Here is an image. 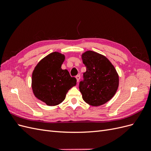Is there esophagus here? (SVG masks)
<instances>
[{
    "instance_id": "1",
    "label": "esophagus",
    "mask_w": 151,
    "mask_h": 151,
    "mask_svg": "<svg viewBox=\"0 0 151 151\" xmlns=\"http://www.w3.org/2000/svg\"><path fill=\"white\" fill-rule=\"evenodd\" d=\"M76 79H77V83H78V82H79V80H80L81 77H80L79 75H77V76L76 77Z\"/></svg>"
}]
</instances>
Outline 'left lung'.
<instances>
[{"label": "left lung", "mask_w": 151, "mask_h": 151, "mask_svg": "<svg viewBox=\"0 0 151 151\" xmlns=\"http://www.w3.org/2000/svg\"><path fill=\"white\" fill-rule=\"evenodd\" d=\"M86 71L79 90L84 101L93 106H99L109 101L116 93L119 76L113 65L103 55L93 51L82 54Z\"/></svg>", "instance_id": "8db88e82"}]
</instances>
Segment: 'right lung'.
Masks as SVG:
<instances>
[{
	"label": "right lung",
	"mask_w": 151,
	"mask_h": 151,
	"mask_svg": "<svg viewBox=\"0 0 151 151\" xmlns=\"http://www.w3.org/2000/svg\"><path fill=\"white\" fill-rule=\"evenodd\" d=\"M65 55L57 52L42 58L32 74L31 87L35 97L50 106H57L65 99L68 91L77 80L66 69H62Z\"/></svg>",
	"instance_id": "obj_1"
}]
</instances>
